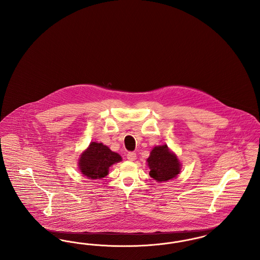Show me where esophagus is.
Masks as SVG:
<instances>
[{
    "mask_svg": "<svg viewBox=\"0 0 260 260\" xmlns=\"http://www.w3.org/2000/svg\"><path fill=\"white\" fill-rule=\"evenodd\" d=\"M126 159H127L128 161H135L136 159V153H135V152H129V153H127Z\"/></svg>",
    "mask_w": 260,
    "mask_h": 260,
    "instance_id": "34e87169",
    "label": "esophagus"
}]
</instances>
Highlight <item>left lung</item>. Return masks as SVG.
I'll return each instance as SVG.
<instances>
[{"mask_svg": "<svg viewBox=\"0 0 260 260\" xmlns=\"http://www.w3.org/2000/svg\"><path fill=\"white\" fill-rule=\"evenodd\" d=\"M150 176L158 182L169 181L180 173L181 165L177 157L170 151L167 145L156 146L152 149L147 159Z\"/></svg>", "mask_w": 260, "mask_h": 260, "instance_id": "obj_1", "label": "left lung"}]
</instances>
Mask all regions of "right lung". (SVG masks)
<instances>
[{"label":"right lung","mask_w":260,"mask_h":260,"mask_svg":"<svg viewBox=\"0 0 260 260\" xmlns=\"http://www.w3.org/2000/svg\"><path fill=\"white\" fill-rule=\"evenodd\" d=\"M122 161V157L111 151L106 145L98 142H90L79 159L81 173L89 179H100L108 174L112 165Z\"/></svg>","instance_id":"right-lung-1"}]
</instances>
